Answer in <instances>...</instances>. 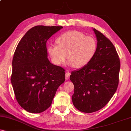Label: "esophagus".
<instances>
[{"mask_svg": "<svg viewBox=\"0 0 131 131\" xmlns=\"http://www.w3.org/2000/svg\"><path fill=\"white\" fill-rule=\"evenodd\" d=\"M70 73L69 71H67L66 72V80H68L70 78Z\"/></svg>", "mask_w": 131, "mask_h": 131, "instance_id": "34e87169", "label": "esophagus"}]
</instances>
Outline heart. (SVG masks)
Listing matches in <instances>:
<instances>
[{
    "label": "heart",
    "mask_w": 131,
    "mask_h": 131,
    "mask_svg": "<svg viewBox=\"0 0 131 131\" xmlns=\"http://www.w3.org/2000/svg\"><path fill=\"white\" fill-rule=\"evenodd\" d=\"M56 43L49 45L47 49L49 58L55 65L63 64L68 58L70 65L81 68L91 61L97 50L95 38L73 30L58 36Z\"/></svg>",
    "instance_id": "b5f03b06"
}]
</instances>
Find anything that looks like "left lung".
Segmentation results:
<instances>
[{
    "label": "left lung",
    "mask_w": 131,
    "mask_h": 131,
    "mask_svg": "<svg viewBox=\"0 0 131 131\" xmlns=\"http://www.w3.org/2000/svg\"><path fill=\"white\" fill-rule=\"evenodd\" d=\"M97 50L89 63L72 71L70 80L74 86L72 101L80 112H97L108 103L119 83L120 61L115 46L100 31L93 29Z\"/></svg>",
    "instance_id": "left-lung-1"
}]
</instances>
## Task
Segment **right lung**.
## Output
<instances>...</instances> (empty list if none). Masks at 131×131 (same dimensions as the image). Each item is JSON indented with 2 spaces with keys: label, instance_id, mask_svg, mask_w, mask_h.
Returning <instances> with one entry per match:
<instances>
[{
  "label": "right lung",
  "instance_id": "obj_1",
  "mask_svg": "<svg viewBox=\"0 0 131 131\" xmlns=\"http://www.w3.org/2000/svg\"><path fill=\"white\" fill-rule=\"evenodd\" d=\"M62 26H36L18 44L12 61L11 82L16 100L32 113L44 112L52 104L58 87L65 80V70L47 58V40Z\"/></svg>",
  "mask_w": 131,
  "mask_h": 131
}]
</instances>
